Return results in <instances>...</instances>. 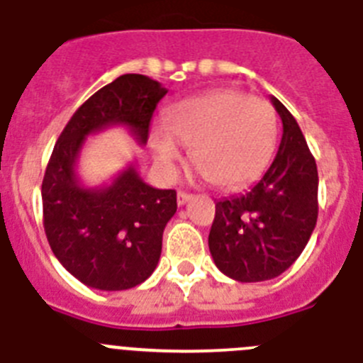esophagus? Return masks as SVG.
I'll return each mask as SVG.
<instances>
[{
	"mask_svg": "<svg viewBox=\"0 0 363 363\" xmlns=\"http://www.w3.org/2000/svg\"><path fill=\"white\" fill-rule=\"evenodd\" d=\"M176 200H178V205H185L187 201L192 200V194H189V192H184V191H178Z\"/></svg>",
	"mask_w": 363,
	"mask_h": 363,
	"instance_id": "esophagus-1",
	"label": "esophagus"
}]
</instances>
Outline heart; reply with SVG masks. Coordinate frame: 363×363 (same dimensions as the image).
I'll return each mask as SVG.
<instances>
[{"mask_svg": "<svg viewBox=\"0 0 363 363\" xmlns=\"http://www.w3.org/2000/svg\"><path fill=\"white\" fill-rule=\"evenodd\" d=\"M277 112L267 99L220 89L179 101L167 112L165 127L150 134V152L163 178L171 179L192 145L201 178L238 189L262 174L277 145Z\"/></svg>", "mask_w": 363, "mask_h": 363, "instance_id": "b5f03b06", "label": "heart"}]
</instances>
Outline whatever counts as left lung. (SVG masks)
I'll return each mask as SVG.
<instances>
[{
  "label": "left lung",
  "instance_id": "obj_1",
  "mask_svg": "<svg viewBox=\"0 0 363 363\" xmlns=\"http://www.w3.org/2000/svg\"><path fill=\"white\" fill-rule=\"evenodd\" d=\"M284 134L265 174L238 196L216 201L209 233L214 264L236 281L280 277L306 249L318 218V171L296 120L271 99Z\"/></svg>",
  "mask_w": 363,
  "mask_h": 363
}]
</instances>
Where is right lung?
<instances>
[{"mask_svg":"<svg viewBox=\"0 0 363 363\" xmlns=\"http://www.w3.org/2000/svg\"><path fill=\"white\" fill-rule=\"evenodd\" d=\"M165 94L143 74H123L74 112L54 145L41 184L45 234L60 264L92 289L125 291L145 281L178 203L176 191L147 185L133 163L108 185L85 187L76 174L79 150L86 136L112 125L127 127L145 145Z\"/></svg>","mask_w":363,"mask_h":363,"instance_id":"right-lung-1","label":"right lung"}]
</instances>
